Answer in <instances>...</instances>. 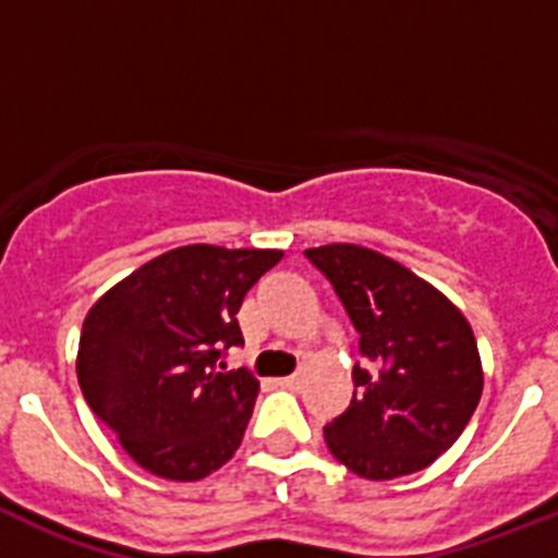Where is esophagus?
Segmentation results:
<instances>
[{"instance_id": "34e87169", "label": "esophagus", "mask_w": 558, "mask_h": 558, "mask_svg": "<svg viewBox=\"0 0 558 558\" xmlns=\"http://www.w3.org/2000/svg\"><path fill=\"white\" fill-rule=\"evenodd\" d=\"M279 386L295 391V388L302 386V374H290V377H282V379H279Z\"/></svg>"}]
</instances>
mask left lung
<instances>
[{"label": "left lung", "mask_w": 558, "mask_h": 558, "mask_svg": "<svg viewBox=\"0 0 558 558\" xmlns=\"http://www.w3.org/2000/svg\"><path fill=\"white\" fill-rule=\"evenodd\" d=\"M360 332L352 405L324 427L335 458L368 481L425 470L475 413L483 368L461 310L391 256L352 243L307 248Z\"/></svg>", "instance_id": "8db88e82"}]
</instances>
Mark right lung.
Listing matches in <instances>:
<instances>
[{
  "instance_id": "1",
  "label": "right lung",
  "mask_w": 558,
  "mask_h": 558,
  "mask_svg": "<svg viewBox=\"0 0 558 558\" xmlns=\"http://www.w3.org/2000/svg\"><path fill=\"white\" fill-rule=\"evenodd\" d=\"M274 248L181 245L133 270L88 310L77 383L88 408L142 470L201 481L236 452L259 383L220 372L243 347L236 310Z\"/></svg>"
}]
</instances>
